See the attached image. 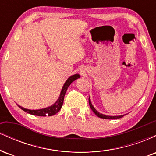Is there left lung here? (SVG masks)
<instances>
[{"label":"left lung","mask_w":156,"mask_h":156,"mask_svg":"<svg viewBox=\"0 0 156 156\" xmlns=\"http://www.w3.org/2000/svg\"><path fill=\"white\" fill-rule=\"evenodd\" d=\"M89 105H90L91 109L92 110V112H94V114H95L96 115L100 118H103V119H119V118L122 117L123 116H124V115H121V116H106V115H104V114H100V113L98 112V111H97L96 109L94 108V107H93V105L92 104V103H91V101H90V99H89Z\"/></svg>","instance_id":"obj_1"}]
</instances>
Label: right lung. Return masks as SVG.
<instances>
[{"instance_id":"1","label":"right lung","mask_w":156,"mask_h":156,"mask_svg":"<svg viewBox=\"0 0 156 156\" xmlns=\"http://www.w3.org/2000/svg\"><path fill=\"white\" fill-rule=\"evenodd\" d=\"M80 78V76L78 74L73 75V76H70L69 78L67 80V81L65 82V83L64 84L63 88H62V92H61L60 96L58 98V99L57 100V101L51 106L48 107V108L39 109V110H29V109H26L21 107L20 105H18V106L22 110L24 111L28 114H32V115H36V116H39V117H46V116H53L54 114H56L59 112V110L62 108V105H63L64 102V95H65V93L67 92V89L69 86L72 83V82L74 81L75 80H76L77 78Z\"/></svg>"}]
</instances>
